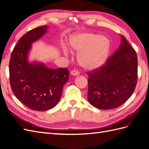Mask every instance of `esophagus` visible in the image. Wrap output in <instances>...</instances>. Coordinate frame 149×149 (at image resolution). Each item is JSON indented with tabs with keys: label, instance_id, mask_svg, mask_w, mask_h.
Listing matches in <instances>:
<instances>
[{
	"label": "esophagus",
	"instance_id": "34e87169",
	"mask_svg": "<svg viewBox=\"0 0 149 149\" xmlns=\"http://www.w3.org/2000/svg\"><path fill=\"white\" fill-rule=\"evenodd\" d=\"M71 74L72 75H73V76H78V75L79 74V72L78 71H77V70H72L71 71Z\"/></svg>",
	"mask_w": 149,
	"mask_h": 149
}]
</instances>
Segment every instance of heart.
Segmentation results:
<instances>
[{"label": "heart", "instance_id": "obj_1", "mask_svg": "<svg viewBox=\"0 0 149 149\" xmlns=\"http://www.w3.org/2000/svg\"><path fill=\"white\" fill-rule=\"evenodd\" d=\"M73 51L79 52L77 60L84 69L94 70L105 63L110 51V42L106 37L93 33L76 35L70 42ZM65 53H67L66 50Z\"/></svg>", "mask_w": 149, "mask_h": 149}]
</instances>
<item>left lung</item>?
<instances>
[{
    "label": "left lung",
    "mask_w": 149,
    "mask_h": 149,
    "mask_svg": "<svg viewBox=\"0 0 149 149\" xmlns=\"http://www.w3.org/2000/svg\"><path fill=\"white\" fill-rule=\"evenodd\" d=\"M120 47L97 69L87 72L88 100L100 109L116 108L131 96L137 81L136 52L123 35Z\"/></svg>",
    "instance_id": "obj_1"
}]
</instances>
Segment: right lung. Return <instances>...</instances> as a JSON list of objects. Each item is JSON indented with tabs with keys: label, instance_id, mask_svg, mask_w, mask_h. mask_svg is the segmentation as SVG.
<instances>
[{
	"label": "right lung",
	"instance_id": "1",
	"mask_svg": "<svg viewBox=\"0 0 149 149\" xmlns=\"http://www.w3.org/2000/svg\"><path fill=\"white\" fill-rule=\"evenodd\" d=\"M41 26L26 32L19 39L12 52L9 62L10 86L15 97L30 109L47 111L55 107L68 81L66 68L49 69L43 64H30L27 55L31 43L47 32Z\"/></svg>",
	"mask_w": 149,
	"mask_h": 149
}]
</instances>
